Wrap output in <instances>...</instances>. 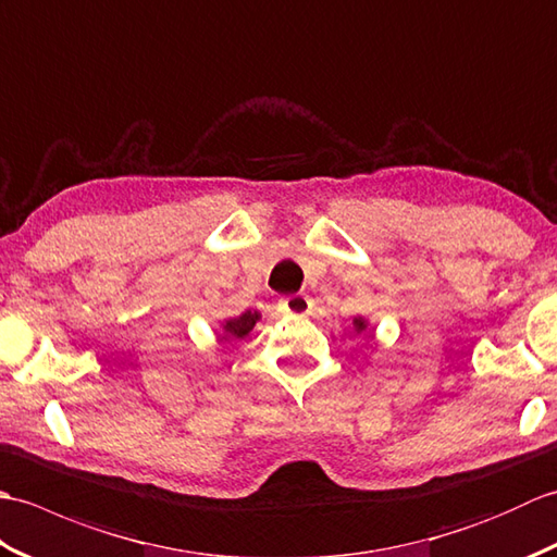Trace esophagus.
Segmentation results:
<instances>
[{
  "mask_svg": "<svg viewBox=\"0 0 557 557\" xmlns=\"http://www.w3.org/2000/svg\"><path fill=\"white\" fill-rule=\"evenodd\" d=\"M313 301L306 294H292V297L280 299V309L289 315H306L311 311Z\"/></svg>",
  "mask_w": 557,
  "mask_h": 557,
  "instance_id": "1",
  "label": "esophagus"
}]
</instances>
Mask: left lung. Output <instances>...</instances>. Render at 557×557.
I'll return each instance as SVG.
<instances>
[{
    "instance_id": "8db88e82",
    "label": "left lung",
    "mask_w": 557,
    "mask_h": 557,
    "mask_svg": "<svg viewBox=\"0 0 557 557\" xmlns=\"http://www.w3.org/2000/svg\"><path fill=\"white\" fill-rule=\"evenodd\" d=\"M357 325H359V330H363V327H366L361 321H357Z\"/></svg>"
}]
</instances>
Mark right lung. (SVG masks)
<instances>
[{
  "instance_id": "add662e5",
  "label": "right lung",
  "mask_w": 557,
  "mask_h": 557,
  "mask_svg": "<svg viewBox=\"0 0 557 557\" xmlns=\"http://www.w3.org/2000/svg\"><path fill=\"white\" fill-rule=\"evenodd\" d=\"M258 318L260 315L256 311H246L239 318H232V321L224 323V339H242V337H246L253 330Z\"/></svg>"
}]
</instances>
